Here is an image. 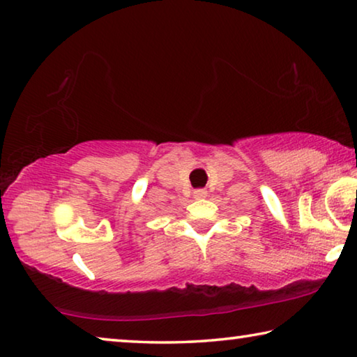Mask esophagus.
I'll use <instances>...</instances> for the list:
<instances>
[{
	"label": "esophagus",
	"mask_w": 357,
	"mask_h": 357,
	"mask_svg": "<svg viewBox=\"0 0 357 357\" xmlns=\"http://www.w3.org/2000/svg\"><path fill=\"white\" fill-rule=\"evenodd\" d=\"M206 195H208V192L204 189H197L195 192H193V197H195L197 200H200V198H204Z\"/></svg>",
	"instance_id": "esophagus-1"
}]
</instances>
